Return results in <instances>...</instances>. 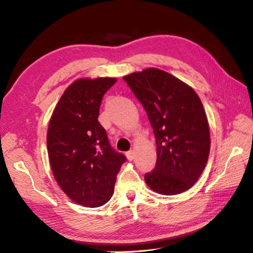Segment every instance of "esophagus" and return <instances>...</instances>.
I'll use <instances>...</instances> for the list:
<instances>
[{"mask_svg": "<svg viewBox=\"0 0 253 253\" xmlns=\"http://www.w3.org/2000/svg\"><path fill=\"white\" fill-rule=\"evenodd\" d=\"M134 154H136V153H134V151H128L127 152V153H126V157H127V160L128 161H132L133 160V158H134Z\"/></svg>", "mask_w": 253, "mask_h": 253, "instance_id": "esophagus-1", "label": "esophagus"}]
</instances>
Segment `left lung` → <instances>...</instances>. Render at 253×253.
Here are the masks:
<instances>
[{
    "label": "left lung",
    "instance_id": "left-lung-1",
    "mask_svg": "<svg viewBox=\"0 0 253 253\" xmlns=\"http://www.w3.org/2000/svg\"><path fill=\"white\" fill-rule=\"evenodd\" d=\"M123 79L142 103L156 139V166L144 175L145 183L163 195L191 189L210 152L209 124L201 99L191 86L156 68Z\"/></svg>",
    "mask_w": 253,
    "mask_h": 253
}]
</instances>
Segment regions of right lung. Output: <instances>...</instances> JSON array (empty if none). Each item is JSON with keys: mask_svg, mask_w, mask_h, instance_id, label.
Segmentation results:
<instances>
[{"mask_svg": "<svg viewBox=\"0 0 253 253\" xmlns=\"http://www.w3.org/2000/svg\"><path fill=\"white\" fill-rule=\"evenodd\" d=\"M114 78L80 79L61 96L47 130V151L55 180L64 194L84 207L107 204L126 157L115 152L98 122L104 93Z\"/></svg>", "mask_w": 253, "mask_h": 253, "instance_id": "right-lung-1", "label": "right lung"}]
</instances>
